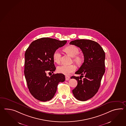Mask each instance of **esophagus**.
Wrapping results in <instances>:
<instances>
[{"mask_svg": "<svg viewBox=\"0 0 126 126\" xmlns=\"http://www.w3.org/2000/svg\"><path fill=\"white\" fill-rule=\"evenodd\" d=\"M65 80H69L70 79V76H65Z\"/></svg>", "mask_w": 126, "mask_h": 126, "instance_id": "34e87169", "label": "esophagus"}]
</instances>
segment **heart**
Instances as JSON below:
<instances>
[{
  "mask_svg": "<svg viewBox=\"0 0 126 126\" xmlns=\"http://www.w3.org/2000/svg\"><path fill=\"white\" fill-rule=\"evenodd\" d=\"M64 50L69 55L74 57V61L78 65L82 64L83 59L81 56H77L79 53V49L75 46L70 45L64 48ZM61 55L58 50H55L53 54V59L54 62L57 64H59L61 62ZM76 66L73 64L65 65L63 64L57 67V70L59 73L62 74L64 75H69L71 73H72L76 70Z\"/></svg>",
  "mask_w": 126,
  "mask_h": 126,
  "instance_id": "b5f03b06",
  "label": "heart"
}]
</instances>
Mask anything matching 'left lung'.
I'll return each mask as SVG.
<instances>
[{
	"label": "left lung",
	"instance_id": "1",
	"mask_svg": "<svg viewBox=\"0 0 126 126\" xmlns=\"http://www.w3.org/2000/svg\"><path fill=\"white\" fill-rule=\"evenodd\" d=\"M70 44L80 48L84 56V63L75 73L81 76L71 77L78 82L72 92L77 99L86 101L95 95L100 87L105 70V52L98 43L90 40L78 39ZM81 76L85 77L83 79Z\"/></svg>",
	"mask_w": 126,
	"mask_h": 126
}]
</instances>
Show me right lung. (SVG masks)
<instances>
[{
	"label": "right lung",
	"mask_w": 126,
	"mask_h": 126,
	"mask_svg": "<svg viewBox=\"0 0 126 126\" xmlns=\"http://www.w3.org/2000/svg\"><path fill=\"white\" fill-rule=\"evenodd\" d=\"M66 42L65 40L43 37L32 42L26 50L24 73L29 90L36 99L50 100L56 93L58 84L65 80L62 74H53L49 77L47 73H53L56 69L54 52Z\"/></svg>",
	"instance_id": "add662e5"
}]
</instances>
